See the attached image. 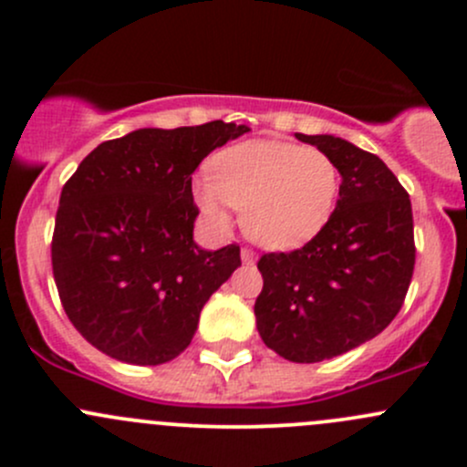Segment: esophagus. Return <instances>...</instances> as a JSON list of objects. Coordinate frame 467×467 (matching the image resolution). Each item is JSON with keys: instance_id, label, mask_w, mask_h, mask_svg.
<instances>
[{"instance_id": "esophagus-1", "label": "esophagus", "mask_w": 467, "mask_h": 467, "mask_svg": "<svg viewBox=\"0 0 467 467\" xmlns=\"http://www.w3.org/2000/svg\"><path fill=\"white\" fill-rule=\"evenodd\" d=\"M242 260L244 262H248V264H251V262H255V251H253V248H242Z\"/></svg>"}]
</instances>
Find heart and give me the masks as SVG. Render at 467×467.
I'll list each match as a JSON object with an SVG mask.
<instances>
[{
    "mask_svg": "<svg viewBox=\"0 0 467 467\" xmlns=\"http://www.w3.org/2000/svg\"><path fill=\"white\" fill-rule=\"evenodd\" d=\"M341 173L332 155L300 144L246 142L212 158L210 178L196 182L201 210L228 225V207L244 210V230L275 251L303 246L321 233L337 205Z\"/></svg>",
    "mask_w": 467,
    "mask_h": 467,
    "instance_id": "1",
    "label": "heart"
}]
</instances>
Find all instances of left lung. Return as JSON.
<instances>
[{
    "mask_svg": "<svg viewBox=\"0 0 467 467\" xmlns=\"http://www.w3.org/2000/svg\"><path fill=\"white\" fill-rule=\"evenodd\" d=\"M296 138L337 162V210L303 248L260 257L255 318L271 350L314 364L370 341L398 317L416 242L411 199L378 155L332 135Z\"/></svg>",
    "mask_w": 467,
    "mask_h": 467,
    "instance_id": "1",
    "label": "left lung"
}]
</instances>
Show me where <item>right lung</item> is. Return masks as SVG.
Here are the masks:
<instances>
[{"instance_id": "add662e5", "label": "right lung", "mask_w": 467, "mask_h": 467, "mask_svg": "<svg viewBox=\"0 0 467 467\" xmlns=\"http://www.w3.org/2000/svg\"><path fill=\"white\" fill-rule=\"evenodd\" d=\"M246 126L140 129L101 142L60 192L51 268L65 314L112 359L158 366L192 343L210 296L242 264L237 244H194L192 173Z\"/></svg>"}]
</instances>
